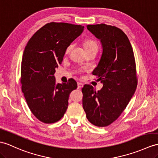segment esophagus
I'll return each mask as SVG.
<instances>
[{
	"mask_svg": "<svg viewBox=\"0 0 158 158\" xmlns=\"http://www.w3.org/2000/svg\"><path fill=\"white\" fill-rule=\"evenodd\" d=\"M84 86V84L82 83H80V82H78V88H82Z\"/></svg>",
	"mask_w": 158,
	"mask_h": 158,
	"instance_id": "obj_1",
	"label": "esophagus"
}]
</instances>
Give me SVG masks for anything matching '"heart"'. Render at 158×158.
I'll list each match as a JSON object with an SVG mask.
<instances>
[{
    "label": "heart",
    "mask_w": 158,
    "mask_h": 158,
    "mask_svg": "<svg viewBox=\"0 0 158 158\" xmlns=\"http://www.w3.org/2000/svg\"><path fill=\"white\" fill-rule=\"evenodd\" d=\"M84 47L85 48L86 50H88L89 49L91 48H98V46L97 44L95 43L94 41H92V40H87L84 43ZM72 45H70L68 46V47L66 48V52H70V50L72 49Z\"/></svg>",
    "instance_id": "1"
}]
</instances>
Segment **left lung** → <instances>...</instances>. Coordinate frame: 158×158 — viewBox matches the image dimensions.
Returning a JSON list of instances; mask_svg holds the SVG:
<instances>
[{"instance_id": "1", "label": "left lung", "mask_w": 158, "mask_h": 158, "mask_svg": "<svg viewBox=\"0 0 158 158\" xmlns=\"http://www.w3.org/2000/svg\"><path fill=\"white\" fill-rule=\"evenodd\" d=\"M86 27L102 44V56L92 74L103 86L96 92L90 84L84 86L83 109L92 124L106 127L123 112L135 92V60L132 46L121 29L103 23Z\"/></svg>"}]
</instances>
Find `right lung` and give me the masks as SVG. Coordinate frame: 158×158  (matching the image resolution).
<instances>
[{"label": "right lung", "mask_w": 158, "mask_h": 158, "mask_svg": "<svg viewBox=\"0 0 158 158\" xmlns=\"http://www.w3.org/2000/svg\"><path fill=\"white\" fill-rule=\"evenodd\" d=\"M84 28L66 23H49L33 35L25 48L21 70L22 92L31 113L44 123H53L63 117L69 95L77 88L72 79L67 84H57L54 74L66 48Z\"/></svg>", "instance_id": "1"}]
</instances>
